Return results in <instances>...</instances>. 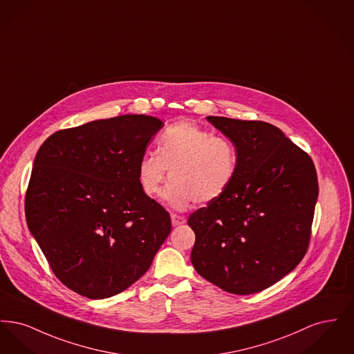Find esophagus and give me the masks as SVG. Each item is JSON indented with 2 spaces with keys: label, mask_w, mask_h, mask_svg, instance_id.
I'll list each match as a JSON object with an SVG mask.
<instances>
[{
  "label": "esophagus",
  "mask_w": 354,
  "mask_h": 354,
  "mask_svg": "<svg viewBox=\"0 0 354 354\" xmlns=\"http://www.w3.org/2000/svg\"><path fill=\"white\" fill-rule=\"evenodd\" d=\"M171 223L174 227H180L185 223V216H180V215H176V214H172L171 215Z\"/></svg>",
  "instance_id": "34e87169"
}]
</instances>
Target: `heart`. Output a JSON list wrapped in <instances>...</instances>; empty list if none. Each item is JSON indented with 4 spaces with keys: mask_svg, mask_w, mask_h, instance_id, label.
Instances as JSON below:
<instances>
[{
    "mask_svg": "<svg viewBox=\"0 0 354 354\" xmlns=\"http://www.w3.org/2000/svg\"><path fill=\"white\" fill-rule=\"evenodd\" d=\"M165 199L175 209L192 203L218 201L230 188L237 169L234 143L192 122H178L158 138V152L145 153L138 165V183L156 198L167 176Z\"/></svg>",
    "mask_w": 354,
    "mask_h": 354,
    "instance_id": "b5f03b06",
    "label": "heart"
}]
</instances>
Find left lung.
Returning <instances> with one entry per match:
<instances>
[{
	"instance_id": "1",
	"label": "left lung",
	"mask_w": 354,
	"mask_h": 354,
	"mask_svg": "<svg viewBox=\"0 0 354 354\" xmlns=\"http://www.w3.org/2000/svg\"><path fill=\"white\" fill-rule=\"evenodd\" d=\"M234 143L237 169L218 201L188 218L196 240L191 261L234 295L267 289L303 260L319 196L310 156L261 120L207 117Z\"/></svg>"
}]
</instances>
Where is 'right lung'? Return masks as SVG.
Returning a JSON list of instances; mask_svg holds the SVG:
<instances>
[{"label": "right lung", "instance_id": "obj_1", "mask_svg": "<svg viewBox=\"0 0 354 354\" xmlns=\"http://www.w3.org/2000/svg\"><path fill=\"white\" fill-rule=\"evenodd\" d=\"M160 119L127 114L50 135L34 159L25 198L29 230L62 284L87 299L139 280L171 232L146 196L138 165Z\"/></svg>", "mask_w": 354, "mask_h": 354}]
</instances>
